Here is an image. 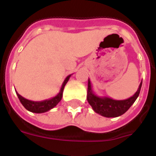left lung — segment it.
I'll list each match as a JSON object with an SVG mask.
<instances>
[{"label":"left lung","mask_w":156,"mask_h":156,"mask_svg":"<svg viewBox=\"0 0 156 156\" xmlns=\"http://www.w3.org/2000/svg\"><path fill=\"white\" fill-rule=\"evenodd\" d=\"M141 86H142V81L140 83V86L136 93L133 96H131L130 98L123 99V100H116L108 97H99L95 94L92 89L91 82L88 79L87 99H88V104L91 105V107L95 113L104 117H119L120 115H124L137 99L140 92Z\"/></svg>","instance_id":"obj_1"}]
</instances>
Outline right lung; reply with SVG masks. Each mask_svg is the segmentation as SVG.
Returning a JSON list of instances; mask_svg holds the SVG:
<instances>
[{
	"instance_id": "right-lung-1",
	"label": "right lung",
	"mask_w": 156,
	"mask_h": 156,
	"mask_svg": "<svg viewBox=\"0 0 156 156\" xmlns=\"http://www.w3.org/2000/svg\"><path fill=\"white\" fill-rule=\"evenodd\" d=\"M71 75L72 74L68 75V77L65 78V80L62 83V84L61 89H60V91H59L58 94L56 95L55 97H53V98H49V99H45V100H42V101H32V100H29V99L23 98L22 96L19 94L17 92H16V93L17 94L19 100L22 103V105L25 107L26 109H27L28 111L32 112V113H36V114L45 113V112L49 111L50 109L54 108L55 106L61 101L65 85H66V83L69 80Z\"/></svg>"
}]
</instances>
